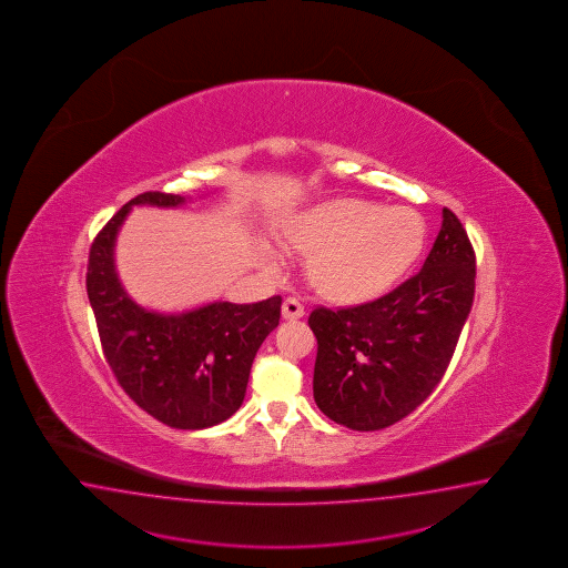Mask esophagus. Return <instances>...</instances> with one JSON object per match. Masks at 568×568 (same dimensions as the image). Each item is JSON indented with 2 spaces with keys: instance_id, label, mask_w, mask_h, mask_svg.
<instances>
[{
  "instance_id": "34e87169",
  "label": "esophagus",
  "mask_w": 568,
  "mask_h": 568,
  "mask_svg": "<svg viewBox=\"0 0 568 568\" xmlns=\"http://www.w3.org/2000/svg\"><path fill=\"white\" fill-rule=\"evenodd\" d=\"M282 316H284L286 321L302 318V316H304V306H302L301 301H296V298H286L284 304H282Z\"/></svg>"
}]
</instances>
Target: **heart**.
<instances>
[{"mask_svg": "<svg viewBox=\"0 0 568 568\" xmlns=\"http://www.w3.org/2000/svg\"><path fill=\"white\" fill-rule=\"evenodd\" d=\"M294 250L314 256L311 280L336 302H365L387 290L413 266L423 247V223L405 207H378L358 200L326 201L290 230ZM270 267L278 257H267Z\"/></svg>", "mask_w": 568, "mask_h": 568, "instance_id": "obj_1", "label": "heart"}]
</instances>
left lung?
Returning <instances> with one entry per match:
<instances>
[{
	"label": "left lung",
	"mask_w": 568,
	"mask_h": 568,
	"mask_svg": "<svg viewBox=\"0 0 568 568\" xmlns=\"http://www.w3.org/2000/svg\"><path fill=\"white\" fill-rule=\"evenodd\" d=\"M476 254L454 212L423 267L377 301L314 308V400L338 425L377 432L400 422L445 375L474 304Z\"/></svg>",
	"instance_id": "obj_1"
}]
</instances>
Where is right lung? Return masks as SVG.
I'll list each match as a JSON object with an SVG mask.
<instances>
[{
    "label": "right lung",
    "mask_w": 568,
    "mask_h": 568,
    "mask_svg": "<svg viewBox=\"0 0 568 568\" xmlns=\"http://www.w3.org/2000/svg\"><path fill=\"white\" fill-rule=\"evenodd\" d=\"M183 201L146 191L114 213L90 245L87 292L102 353L124 393L169 427L205 429L240 409L257 348L278 326L282 298L212 302L181 314L139 306L116 276V234L133 205L178 207Z\"/></svg>",
    "instance_id": "add662e5"
}]
</instances>
